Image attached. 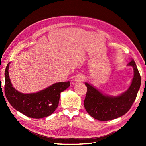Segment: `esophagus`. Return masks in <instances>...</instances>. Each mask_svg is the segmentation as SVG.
<instances>
[{"label":"esophagus","instance_id":"esophagus-1","mask_svg":"<svg viewBox=\"0 0 146 146\" xmlns=\"http://www.w3.org/2000/svg\"><path fill=\"white\" fill-rule=\"evenodd\" d=\"M84 80V78L83 76H78L76 78V82H82Z\"/></svg>","mask_w":146,"mask_h":146}]
</instances>
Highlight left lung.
I'll return each instance as SVG.
<instances>
[{
	"label": "left lung",
	"mask_w": 146,
	"mask_h": 146,
	"mask_svg": "<svg viewBox=\"0 0 146 146\" xmlns=\"http://www.w3.org/2000/svg\"><path fill=\"white\" fill-rule=\"evenodd\" d=\"M134 69V77L127 91L117 97L105 96L85 83L87 92L84 107L93 118L101 121L113 120L123 116L131 108L141 86V76L133 60L129 63Z\"/></svg>",
	"instance_id": "8db88e82"
}]
</instances>
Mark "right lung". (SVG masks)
Masks as SVG:
<instances>
[{"instance_id": "add662e5", "label": "right lung", "mask_w": 146, "mask_h": 146, "mask_svg": "<svg viewBox=\"0 0 146 146\" xmlns=\"http://www.w3.org/2000/svg\"><path fill=\"white\" fill-rule=\"evenodd\" d=\"M9 64L5 69L4 91L12 107L31 118L45 117L54 113L58 106L61 92L67 89L70 82L56 83L36 93H21L12 86L8 75Z\"/></svg>"}]
</instances>
